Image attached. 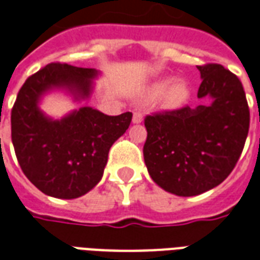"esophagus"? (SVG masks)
Listing matches in <instances>:
<instances>
[{"instance_id": "obj_1", "label": "esophagus", "mask_w": 260, "mask_h": 260, "mask_svg": "<svg viewBox=\"0 0 260 260\" xmlns=\"http://www.w3.org/2000/svg\"><path fill=\"white\" fill-rule=\"evenodd\" d=\"M143 121V114L140 113V111H135L134 113V117H132V122L134 124H140Z\"/></svg>"}]
</instances>
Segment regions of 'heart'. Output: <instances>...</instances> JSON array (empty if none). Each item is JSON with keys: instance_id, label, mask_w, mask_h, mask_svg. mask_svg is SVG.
<instances>
[{"instance_id": "obj_1", "label": "heart", "mask_w": 260, "mask_h": 260, "mask_svg": "<svg viewBox=\"0 0 260 260\" xmlns=\"http://www.w3.org/2000/svg\"><path fill=\"white\" fill-rule=\"evenodd\" d=\"M190 95H191V89L186 80L161 78L146 88L142 93V101L147 105L158 101L161 109L176 110L189 102Z\"/></svg>"}]
</instances>
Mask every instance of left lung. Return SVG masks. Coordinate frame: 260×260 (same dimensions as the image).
Returning a JSON list of instances; mask_svg holds the SVG:
<instances>
[{
    "label": "left lung",
    "instance_id": "obj_1",
    "mask_svg": "<svg viewBox=\"0 0 260 260\" xmlns=\"http://www.w3.org/2000/svg\"><path fill=\"white\" fill-rule=\"evenodd\" d=\"M199 99L207 103L147 115L143 147L150 176L161 189L191 197L228 178L245 145L249 109L243 84L220 64L197 66Z\"/></svg>",
    "mask_w": 260,
    "mask_h": 260
}]
</instances>
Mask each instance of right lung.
Segmentation results:
<instances>
[{
    "instance_id": "add662e5",
    "label": "right lung",
    "mask_w": 260,
    "mask_h": 260,
    "mask_svg": "<svg viewBox=\"0 0 260 260\" xmlns=\"http://www.w3.org/2000/svg\"><path fill=\"white\" fill-rule=\"evenodd\" d=\"M101 73L51 63L28 77L11 114L12 143L23 174L38 190L56 199H78L101 182L109 150L125 134L132 113L106 115L89 106L60 120L40 109L51 91H64L74 102L86 101Z\"/></svg>"
}]
</instances>
